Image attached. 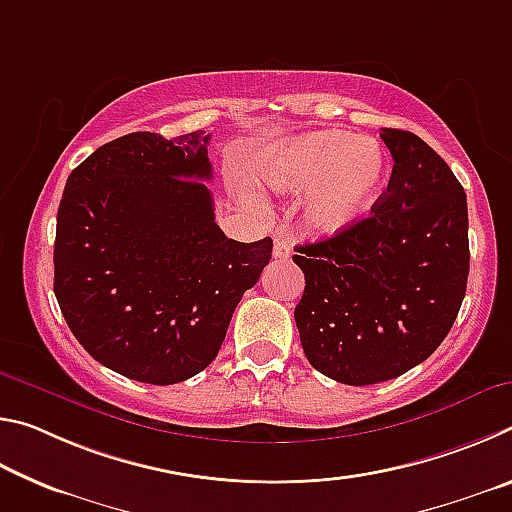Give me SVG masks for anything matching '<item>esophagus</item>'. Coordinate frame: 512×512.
Segmentation results:
<instances>
[{"mask_svg":"<svg viewBox=\"0 0 512 512\" xmlns=\"http://www.w3.org/2000/svg\"><path fill=\"white\" fill-rule=\"evenodd\" d=\"M273 255L275 259H287L291 255V244L284 237H277L273 244Z\"/></svg>","mask_w":512,"mask_h":512,"instance_id":"obj_1","label":"esophagus"}]
</instances>
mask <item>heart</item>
I'll return each instance as SVG.
<instances>
[{
    "label": "heart",
    "mask_w": 512,
    "mask_h": 512,
    "mask_svg": "<svg viewBox=\"0 0 512 512\" xmlns=\"http://www.w3.org/2000/svg\"><path fill=\"white\" fill-rule=\"evenodd\" d=\"M264 183L277 194H302V225L318 237H339L375 210L388 180V153L372 137L325 128L266 153Z\"/></svg>",
    "instance_id": "b5f03b06"
}]
</instances>
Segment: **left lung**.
<instances>
[{"mask_svg": "<svg viewBox=\"0 0 512 512\" xmlns=\"http://www.w3.org/2000/svg\"><path fill=\"white\" fill-rule=\"evenodd\" d=\"M393 173L352 230L293 255L305 273L296 325L311 366L348 386L379 384L429 359L452 329L470 273L467 198L418 135L381 128Z\"/></svg>", "mask_w": 512, "mask_h": 512, "instance_id": "1", "label": "left lung"}]
</instances>
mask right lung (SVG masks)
Returning a JSON list of instances; mask_svg holds the SVG:
<instances>
[{
  "label": "right lung",
  "instance_id": "1",
  "mask_svg": "<svg viewBox=\"0 0 512 512\" xmlns=\"http://www.w3.org/2000/svg\"><path fill=\"white\" fill-rule=\"evenodd\" d=\"M210 135L131 133L69 173L54 244V293L101 366L169 386L214 361L271 237L241 244L214 221Z\"/></svg>",
  "mask_w": 512,
  "mask_h": 512
}]
</instances>
